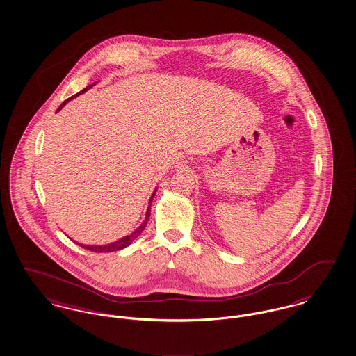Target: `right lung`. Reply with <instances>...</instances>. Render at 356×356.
Instances as JSON below:
<instances>
[{"label":"right lung","mask_w":356,"mask_h":356,"mask_svg":"<svg viewBox=\"0 0 356 356\" xmlns=\"http://www.w3.org/2000/svg\"><path fill=\"white\" fill-rule=\"evenodd\" d=\"M96 84V83H94ZM94 84H91V86H88V87H86L84 90H81L79 94H76L75 96H72V97H70V99H67L65 102H63L61 104H60V107L57 108V111H60L65 104H67V102H70L71 99H74L76 97L77 95L83 94V92H86L88 88H91ZM155 191H156V188L154 190V193H152V195H151L150 201H149V207H147V211H146V218H145V221L142 222V225L136 229V230H134L131 234H129V236H126V237H123V238H120V240H118V241H115V243H107V245H83V243H77V245H80L81 248H84V249H87V250H91V252H97V253H107V252H116V250H122V249H124V248H127L130 243L145 230V227H146V225L149 222V217H150L151 213V202H152V198H154V195H155Z\"/></svg>","instance_id":"obj_1"}]
</instances>
